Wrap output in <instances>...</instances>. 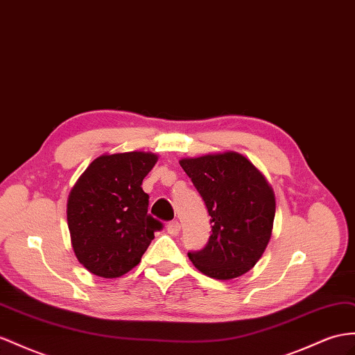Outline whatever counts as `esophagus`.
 <instances>
[{
	"label": "esophagus",
	"mask_w": 355,
	"mask_h": 355,
	"mask_svg": "<svg viewBox=\"0 0 355 355\" xmlns=\"http://www.w3.org/2000/svg\"><path fill=\"white\" fill-rule=\"evenodd\" d=\"M180 230H181V225H180V222H177V220H172V222H169V223H168V232H169L171 235H177V234L180 232Z\"/></svg>",
	"instance_id": "obj_1"
}]
</instances>
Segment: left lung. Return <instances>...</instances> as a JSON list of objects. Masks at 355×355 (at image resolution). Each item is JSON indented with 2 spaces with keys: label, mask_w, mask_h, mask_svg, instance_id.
Returning a JSON list of instances; mask_svg holds the SVG:
<instances>
[{
  "label": "left lung",
  "mask_w": 355,
  "mask_h": 355,
  "mask_svg": "<svg viewBox=\"0 0 355 355\" xmlns=\"http://www.w3.org/2000/svg\"><path fill=\"white\" fill-rule=\"evenodd\" d=\"M210 214L205 248L187 255L204 275L228 280L248 272L264 253L276 213L275 193L239 153L180 160Z\"/></svg>",
  "instance_id": "left-lung-1"
}]
</instances>
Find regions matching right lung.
I'll use <instances>...</instances> for the list:
<instances>
[{"mask_svg":"<svg viewBox=\"0 0 355 355\" xmlns=\"http://www.w3.org/2000/svg\"><path fill=\"white\" fill-rule=\"evenodd\" d=\"M151 153L97 157L67 201V225L78 261L96 276L120 277L139 264L163 223L148 214L141 184L156 165Z\"/></svg>","mask_w":355,"mask_h":355,"instance_id":"1","label":"right lung"}]
</instances>
